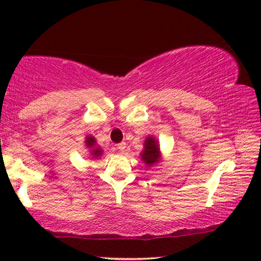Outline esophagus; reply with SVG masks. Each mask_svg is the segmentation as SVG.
Here are the masks:
<instances>
[{
  "label": "esophagus",
  "mask_w": 261,
  "mask_h": 261,
  "mask_svg": "<svg viewBox=\"0 0 261 261\" xmlns=\"http://www.w3.org/2000/svg\"><path fill=\"white\" fill-rule=\"evenodd\" d=\"M117 148H118V151H120V152H124L125 148H126V144L124 143V141H122V143L117 144Z\"/></svg>",
  "instance_id": "1"
}]
</instances>
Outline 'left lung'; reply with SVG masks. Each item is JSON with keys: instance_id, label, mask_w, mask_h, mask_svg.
I'll list each match as a JSON object with an SVG mask.
<instances>
[{"instance_id": "1", "label": "left lung", "mask_w": 261, "mask_h": 261, "mask_svg": "<svg viewBox=\"0 0 261 261\" xmlns=\"http://www.w3.org/2000/svg\"><path fill=\"white\" fill-rule=\"evenodd\" d=\"M144 151L141 152V160L148 167L153 166L154 163H156L160 159V147H159L158 141L153 137H148V138L145 140L144 145Z\"/></svg>"}]
</instances>
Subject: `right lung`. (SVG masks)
Masks as SVG:
<instances>
[{"label":"right lung","mask_w":261,"mask_h":261,"mask_svg":"<svg viewBox=\"0 0 261 261\" xmlns=\"http://www.w3.org/2000/svg\"><path fill=\"white\" fill-rule=\"evenodd\" d=\"M85 143H86V146H87V147L92 148V149H91V154H92V155H93L94 158H98V156L101 155V154H102V149H100V148H98V147H95L94 149L93 148V147L95 146V143H96L94 137L87 136Z\"/></svg>","instance_id":"add662e5"}]
</instances>
